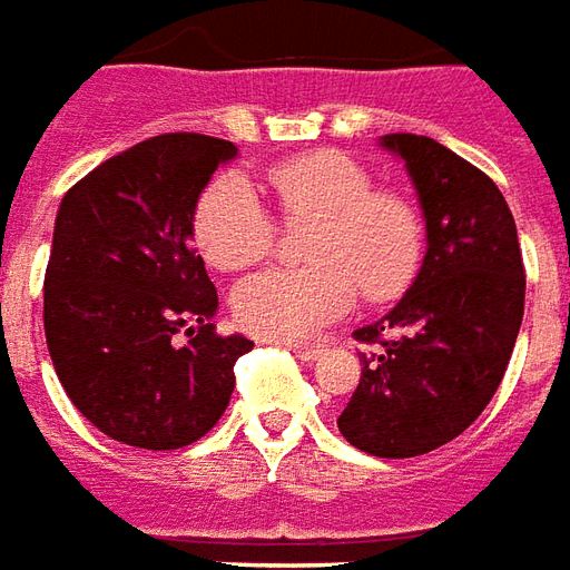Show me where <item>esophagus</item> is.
Returning <instances> with one entry per match:
<instances>
[{"label": "esophagus", "mask_w": 570, "mask_h": 570, "mask_svg": "<svg viewBox=\"0 0 570 570\" xmlns=\"http://www.w3.org/2000/svg\"><path fill=\"white\" fill-rule=\"evenodd\" d=\"M282 346H288L294 356L304 358V362H313V358H318V353H322L318 343H282Z\"/></svg>", "instance_id": "obj_1"}]
</instances>
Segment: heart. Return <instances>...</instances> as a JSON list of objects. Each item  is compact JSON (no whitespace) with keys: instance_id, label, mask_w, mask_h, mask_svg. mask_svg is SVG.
I'll use <instances>...</instances> for the list:
<instances>
[{"instance_id":"obj_1","label":"heart","mask_w":570,"mask_h":570,"mask_svg":"<svg viewBox=\"0 0 570 570\" xmlns=\"http://www.w3.org/2000/svg\"><path fill=\"white\" fill-rule=\"evenodd\" d=\"M266 180L278 208L294 220H313L306 269H266L233 294L242 328L304 341L343 318L362 288L371 304H386L411 285L421 266L423 220L405 193L374 187L353 156L316 149L269 165ZM193 233L217 269H245L273 248V217L248 180H214L196 208Z\"/></svg>"}]
</instances>
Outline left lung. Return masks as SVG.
I'll return each mask as SVG.
<instances>
[{"mask_svg": "<svg viewBox=\"0 0 570 570\" xmlns=\"http://www.w3.org/2000/svg\"><path fill=\"white\" fill-rule=\"evenodd\" d=\"M405 163L426 220V254L405 297L356 331L377 343L337 417L374 458H417L458 439L491 395L524 316L515 220L498 184L433 137L383 135Z\"/></svg>", "mask_w": 570, "mask_h": 570, "instance_id": "8db88e82", "label": "left lung"}]
</instances>
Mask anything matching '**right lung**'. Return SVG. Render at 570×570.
Wrapping results in <instances>:
<instances>
[{
    "label": "right lung",
    "instance_id": "add662e5",
    "mask_svg": "<svg viewBox=\"0 0 570 570\" xmlns=\"http://www.w3.org/2000/svg\"><path fill=\"white\" fill-rule=\"evenodd\" d=\"M236 153L220 137H149L60 199L48 353L85 421L122 445L171 451L202 439L227 411L236 358L254 346L214 331L217 292L189 242L202 189Z\"/></svg>",
    "mask_w": 570,
    "mask_h": 570
}]
</instances>
